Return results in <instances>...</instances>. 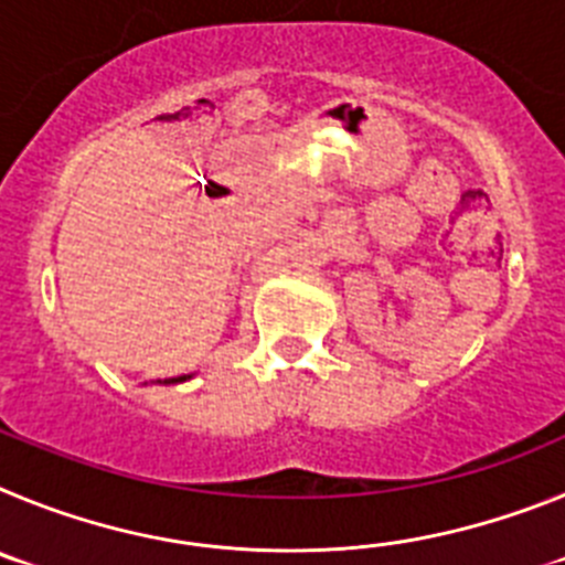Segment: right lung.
Instances as JSON below:
<instances>
[{
	"mask_svg": "<svg viewBox=\"0 0 565 565\" xmlns=\"http://www.w3.org/2000/svg\"><path fill=\"white\" fill-rule=\"evenodd\" d=\"M186 379H192V376H178V379H163V384H174V382H186Z\"/></svg>",
	"mask_w": 565,
	"mask_h": 565,
	"instance_id": "1",
	"label": "right lung"
}]
</instances>
